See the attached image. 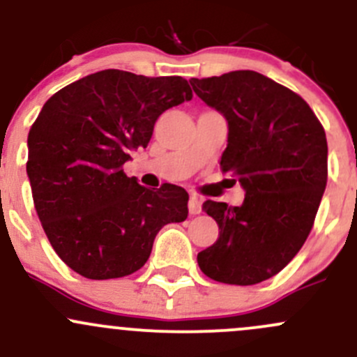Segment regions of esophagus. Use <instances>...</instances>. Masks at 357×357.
I'll list each match as a JSON object with an SVG mask.
<instances>
[{
	"label": "esophagus",
	"mask_w": 357,
	"mask_h": 357,
	"mask_svg": "<svg viewBox=\"0 0 357 357\" xmlns=\"http://www.w3.org/2000/svg\"><path fill=\"white\" fill-rule=\"evenodd\" d=\"M202 197L199 195H190L188 200V211L190 214H200L202 212Z\"/></svg>",
	"instance_id": "1"
}]
</instances>
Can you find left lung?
<instances>
[{
  "mask_svg": "<svg viewBox=\"0 0 357 357\" xmlns=\"http://www.w3.org/2000/svg\"><path fill=\"white\" fill-rule=\"evenodd\" d=\"M190 84L228 122L219 164L245 192L238 207L204 202L221 231L197 262L215 282L255 285L282 271L311 231L328 178L325 129L301 96L259 72Z\"/></svg>",
  "mask_w": 357,
  "mask_h": 357,
  "instance_id": "obj_1",
  "label": "left lung"
}]
</instances>
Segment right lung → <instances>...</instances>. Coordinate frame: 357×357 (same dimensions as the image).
<instances>
[{"mask_svg": "<svg viewBox=\"0 0 357 357\" xmlns=\"http://www.w3.org/2000/svg\"><path fill=\"white\" fill-rule=\"evenodd\" d=\"M193 98L178 75L100 70L45 103L27 138V176L43 229L59 257L89 280L138 271L157 233L188 215L176 185L145 188L128 178L129 153L146 149L162 112Z\"/></svg>", "mask_w": 357, "mask_h": 357, "instance_id": "obj_1", "label": "right lung"}]
</instances>
